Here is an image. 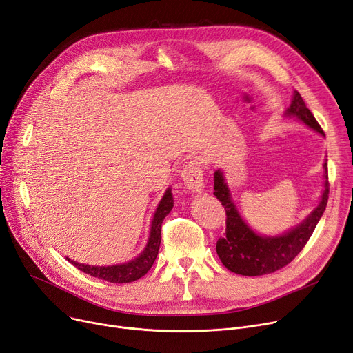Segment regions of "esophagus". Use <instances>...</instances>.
<instances>
[{"mask_svg":"<svg viewBox=\"0 0 353 353\" xmlns=\"http://www.w3.org/2000/svg\"><path fill=\"white\" fill-rule=\"evenodd\" d=\"M181 179L185 181L186 189H189L193 193H202L205 190V183H203V170L202 165L199 161L193 160L189 161L185 167H183Z\"/></svg>","mask_w":353,"mask_h":353,"instance_id":"esophagus-1","label":"esophagus"}]
</instances>
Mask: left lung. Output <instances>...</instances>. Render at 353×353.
Wrapping results in <instances>:
<instances>
[{
	"mask_svg": "<svg viewBox=\"0 0 353 353\" xmlns=\"http://www.w3.org/2000/svg\"><path fill=\"white\" fill-rule=\"evenodd\" d=\"M284 117L297 118L304 125L314 130L320 135H325L297 90H294L293 99L285 110ZM326 161L327 160H325L323 164V190H321L317 206L299 225L275 236L256 234L245 222L234 202L231 190L228 188L223 172L221 168L214 172L213 194L219 199V202H222L226 210V231L216 242V252L222 264L229 271L254 277V275H264L277 271L293 261L304 248V245L307 243L327 205L329 180Z\"/></svg>",
	"mask_w": 353,
	"mask_h": 353,
	"instance_id": "left-lung-1",
	"label": "left lung"
}]
</instances>
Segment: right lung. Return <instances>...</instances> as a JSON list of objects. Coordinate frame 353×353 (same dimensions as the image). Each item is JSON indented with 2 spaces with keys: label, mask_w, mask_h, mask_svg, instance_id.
Instances as JSON below:
<instances>
[{
  "label": "right lung",
  "mask_w": 353,
  "mask_h": 353,
  "mask_svg": "<svg viewBox=\"0 0 353 353\" xmlns=\"http://www.w3.org/2000/svg\"><path fill=\"white\" fill-rule=\"evenodd\" d=\"M173 193L172 189L167 188L164 192L161 201L154 212V216L151 219V228H150V235L145 248L143 252L135 256L134 259L124 264H115V265H88V264H81L76 263L73 259L68 258V261L72 263L76 268L92 275V277H97L105 281L115 283V284H122V283H131L141 279L143 275L148 272L151 265L154 264L159 248H160V242H161V223L164 218L173 209Z\"/></svg>",
  "instance_id": "obj_1"
}]
</instances>
